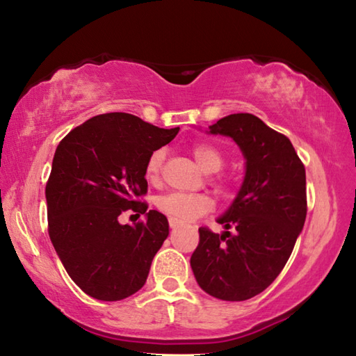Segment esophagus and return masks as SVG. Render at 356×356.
<instances>
[{
  "label": "esophagus",
  "instance_id": "obj_1",
  "mask_svg": "<svg viewBox=\"0 0 356 356\" xmlns=\"http://www.w3.org/2000/svg\"><path fill=\"white\" fill-rule=\"evenodd\" d=\"M168 221H170V227H171V229H176V227H179V226H182V222H180L179 220H176V218H170Z\"/></svg>",
  "mask_w": 356,
  "mask_h": 356
}]
</instances>
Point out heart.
<instances>
[{"label":"heart","mask_w":356,"mask_h":356,"mask_svg":"<svg viewBox=\"0 0 356 356\" xmlns=\"http://www.w3.org/2000/svg\"><path fill=\"white\" fill-rule=\"evenodd\" d=\"M191 154L195 156L204 171L206 172H218L222 165H225V156L218 149L212 144L207 143H196L191 146ZM165 163V152L161 149L154 150L149 155L146 161V179L149 182H156L160 179L161 170H163ZM221 184L222 180L220 179ZM156 206L170 215L171 218H176L179 221H191L200 218V216L209 213L213 209L212 197L206 193H182V191H172L159 197Z\"/></svg>","instance_id":"heart-1"}]
</instances>
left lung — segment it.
Instances as JSON below:
<instances>
[{"label": "left lung", "mask_w": 356, "mask_h": 356, "mask_svg": "<svg viewBox=\"0 0 356 356\" xmlns=\"http://www.w3.org/2000/svg\"><path fill=\"white\" fill-rule=\"evenodd\" d=\"M209 129L238 144L246 172L232 206L218 218L226 231L200 227L190 264L204 292L243 301L272 284L292 254L308 210L305 165L291 140L254 114H229Z\"/></svg>", "instance_id": "1"}]
</instances>
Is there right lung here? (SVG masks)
Wrapping results in <instances>:
<instances>
[{"instance_id":"right-lung-1","label":"right lung","mask_w":356,"mask_h":356,"mask_svg":"<svg viewBox=\"0 0 356 356\" xmlns=\"http://www.w3.org/2000/svg\"><path fill=\"white\" fill-rule=\"evenodd\" d=\"M160 129L129 113H105L78 125L58 144L45 186L48 236L72 281L89 297L118 301L140 291L170 234L163 213L147 210L146 161L171 143ZM125 209L147 221L120 225Z\"/></svg>"}]
</instances>
